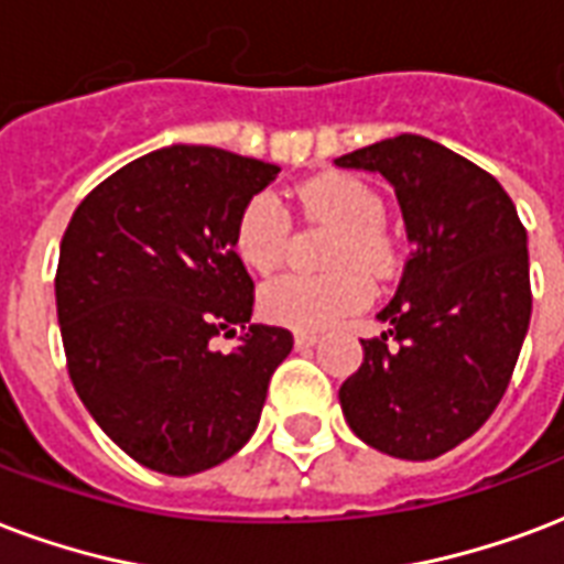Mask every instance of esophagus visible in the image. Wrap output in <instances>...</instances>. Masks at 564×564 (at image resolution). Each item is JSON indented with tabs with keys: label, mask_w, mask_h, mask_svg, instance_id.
<instances>
[{
	"label": "esophagus",
	"mask_w": 564,
	"mask_h": 564,
	"mask_svg": "<svg viewBox=\"0 0 564 564\" xmlns=\"http://www.w3.org/2000/svg\"><path fill=\"white\" fill-rule=\"evenodd\" d=\"M316 343H319V334H311V330H299V334H295V346H299V349H311Z\"/></svg>",
	"instance_id": "esophagus-1"
}]
</instances>
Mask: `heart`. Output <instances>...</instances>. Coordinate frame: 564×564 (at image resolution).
I'll use <instances>...</instances> for the list:
<instances>
[{"label": "heart", "mask_w": 564, "mask_h": 564, "mask_svg": "<svg viewBox=\"0 0 564 564\" xmlns=\"http://www.w3.org/2000/svg\"><path fill=\"white\" fill-rule=\"evenodd\" d=\"M301 213L337 227L328 248L325 274H283L260 292V313L274 325L295 330H325L369 301V281L354 269L381 274L390 265V245L381 234V197L349 174L316 177L295 192ZM236 253L253 272L269 274L283 263L290 245V218L274 192L248 197L234 227Z\"/></svg>", "instance_id": "heart-1"}]
</instances>
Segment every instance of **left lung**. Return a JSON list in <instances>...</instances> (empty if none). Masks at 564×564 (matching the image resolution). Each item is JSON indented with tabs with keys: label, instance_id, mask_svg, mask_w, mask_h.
I'll return each instance as SVG.
<instances>
[{
	"label": "left lung",
	"instance_id": "left-lung-1",
	"mask_svg": "<svg viewBox=\"0 0 564 564\" xmlns=\"http://www.w3.org/2000/svg\"><path fill=\"white\" fill-rule=\"evenodd\" d=\"M334 162L397 188L414 245L378 313L390 328L360 339L364 364L339 387V405L364 444L429 462L479 432L509 387L532 313L527 230L488 171L423 135Z\"/></svg>",
	"mask_w": 564,
	"mask_h": 564
}]
</instances>
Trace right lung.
Wrapping results in <instances>:
<instances>
[{
  "label": "right lung",
  "instance_id": "add662e5",
  "mask_svg": "<svg viewBox=\"0 0 564 564\" xmlns=\"http://www.w3.org/2000/svg\"><path fill=\"white\" fill-rule=\"evenodd\" d=\"M278 165L200 144L129 162L85 197L64 230L55 304L82 405L139 464L209 470L260 423L292 334L251 325L253 281L234 227ZM246 330L230 356L208 339Z\"/></svg>",
  "mask_w": 564,
  "mask_h": 564
}]
</instances>
